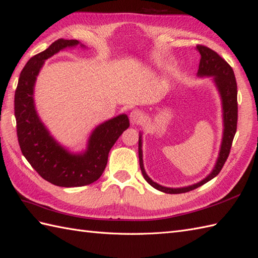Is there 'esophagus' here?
Masks as SVG:
<instances>
[{
	"instance_id": "esophagus-1",
	"label": "esophagus",
	"mask_w": 258,
	"mask_h": 258,
	"mask_svg": "<svg viewBox=\"0 0 258 258\" xmlns=\"http://www.w3.org/2000/svg\"><path fill=\"white\" fill-rule=\"evenodd\" d=\"M144 119V114L143 112L140 110H133L130 114V121L133 125L141 124Z\"/></svg>"
}]
</instances>
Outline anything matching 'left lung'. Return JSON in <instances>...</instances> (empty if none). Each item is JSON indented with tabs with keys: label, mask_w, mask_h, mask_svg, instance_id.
<instances>
[{
	"label": "left lung",
	"mask_w": 258,
	"mask_h": 258,
	"mask_svg": "<svg viewBox=\"0 0 258 258\" xmlns=\"http://www.w3.org/2000/svg\"><path fill=\"white\" fill-rule=\"evenodd\" d=\"M197 50L200 52L201 59L199 63V70H198V77H213V81L217 86L219 93L222 100L223 107V137L222 144H221L219 157L215 164L213 170L209 176H207L200 182L188 185L183 188H167L164 185H160L154 182L151 178L147 176V173L144 169L143 164V152H142V134L140 133L139 139V156H140V167L143 173V177L145 180L159 191H163L165 194H184L188 191L194 190L206 182L210 181L215 176L219 175V172L222 169L225 161L229 157V154L232 147L233 139H234L237 126V86L231 66L227 63L224 59L219 56L218 52L210 49L206 46L198 45Z\"/></svg>",
	"instance_id": "obj_1"
}]
</instances>
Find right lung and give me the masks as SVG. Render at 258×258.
Returning a JSON list of instances; mask_svg holds the SVG:
<instances>
[{
	"mask_svg": "<svg viewBox=\"0 0 258 258\" xmlns=\"http://www.w3.org/2000/svg\"><path fill=\"white\" fill-rule=\"evenodd\" d=\"M77 45L79 41L76 39L60 38L29 59L20 75L14 99L17 139L24 157L45 180L67 188L97 181L105 169L110 149L130 126L126 114L105 121L90 135L86 151L73 154L53 139L40 121L34 103L36 77L46 59Z\"/></svg>",
	"mask_w": 258,
	"mask_h": 258,
	"instance_id": "right-lung-1",
	"label": "right lung"
}]
</instances>
